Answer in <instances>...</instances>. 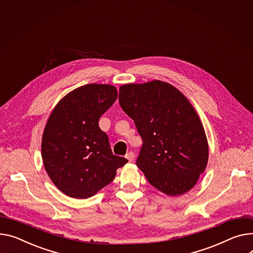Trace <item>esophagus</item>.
I'll list each match as a JSON object with an SVG mask.
<instances>
[{
    "label": "esophagus",
    "mask_w": 253,
    "mask_h": 253,
    "mask_svg": "<svg viewBox=\"0 0 253 253\" xmlns=\"http://www.w3.org/2000/svg\"><path fill=\"white\" fill-rule=\"evenodd\" d=\"M134 158H135V155H134L133 151H130V153H128V154L126 155V159H127L129 162H133Z\"/></svg>",
    "instance_id": "obj_1"
}]
</instances>
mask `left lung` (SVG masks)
Segmentation results:
<instances>
[{
  "mask_svg": "<svg viewBox=\"0 0 253 253\" xmlns=\"http://www.w3.org/2000/svg\"><path fill=\"white\" fill-rule=\"evenodd\" d=\"M119 103L142 138L136 165L147 181L171 196L190 190L206 170L209 145L188 99L169 83L155 80L122 85Z\"/></svg>",
  "mask_w": 253,
  "mask_h": 253,
  "instance_id": "1",
  "label": "left lung"
}]
</instances>
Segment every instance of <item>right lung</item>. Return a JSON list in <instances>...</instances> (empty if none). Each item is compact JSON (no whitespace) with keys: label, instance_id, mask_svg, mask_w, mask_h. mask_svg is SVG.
Returning <instances> with one entry per match:
<instances>
[{"label":"right lung","instance_id":"obj_1","mask_svg":"<svg viewBox=\"0 0 253 253\" xmlns=\"http://www.w3.org/2000/svg\"><path fill=\"white\" fill-rule=\"evenodd\" d=\"M116 87L87 84L62 98L45 125L42 157L50 180L66 195L88 198L128 160L113 154L99 118L115 103Z\"/></svg>","mask_w":253,"mask_h":253}]
</instances>
